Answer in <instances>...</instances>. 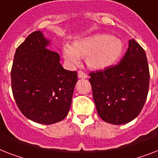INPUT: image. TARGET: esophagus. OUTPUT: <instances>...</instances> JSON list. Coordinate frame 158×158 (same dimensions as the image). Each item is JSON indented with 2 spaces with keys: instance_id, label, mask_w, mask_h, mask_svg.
<instances>
[{
  "instance_id": "obj_1",
  "label": "esophagus",
  "mask_w": 158,
  "mask_h": 158,
  "mask_svg": "<svg viewBox=\"0 0 158 158\" xmlns=\"http://www.w3.org/2000/svg\"><path fill=\"white\" fill-rule=\"evenodd\" d=\"M78 76H79V78H80V79H87V78H88L87 74L83 72V71H82V70H79V72H78Z\"/></svg>"
}]
</instances>
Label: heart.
Listing matches in <instances>:
<instances>
[{
    "mask_svg": "<svg viewBox=\"0 0 158 158\" xmlns=\"http://www.w3.org/2000/svg\"><path fill=\"white\" fill-rule=\"evenodd\" d=\"M123 45L120 40L108 34H94L75 40L73 46L65 44L63 57L71 66L80 63L81 57H87V64L94 70L110 67L120 57Z\"/></svg>",
    "mask_w": 158,
    "mask_h": 158,
    "instance_id": "obj_1",
    "label": "heart"
}]
</instances>
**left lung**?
<instances>
[{
  "mask_svg": "<svg viewBox=\"0 0 158 158\" xmlns=\"http://www.w3.org/2000/svg\"><path fill=\"white\" fill-rule=\"evenodd\" d=\"M98 115L114 125L127 123L143 109L148 92L149 69L144 50L134 39L118 65L89 74Z\"/></svg>",
  "mask_w": 158,
  "mask_h": 158,
  "instance_id": "obj_1",
  "label": "left lung"
}]
</instances>
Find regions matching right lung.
Listing matches in <instances>:
<instances>
[{"instance_id":"right-lung-1","label":"right lung","mask_w":158,"mask_h":158,"mask_svg":"<svg viewBox=\"0 0 158 158\" xmlns=\"http://www.w3.org/2000/svg\"><path fill=\"white\" fill-rule=\"evenodd\" d=\"M49 44L40 31L30 34L16 49L11 69L19 109L28 119L45 125L67 116L78 81L76 71L65 70L58 53L47 48Z\"/></svg>"}]
</instances>
